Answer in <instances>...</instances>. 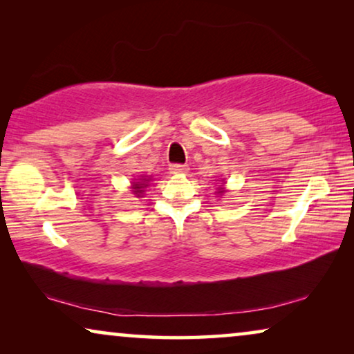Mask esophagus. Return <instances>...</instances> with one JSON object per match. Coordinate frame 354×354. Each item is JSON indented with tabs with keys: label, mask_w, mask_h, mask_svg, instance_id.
Listing matches in <instances>:
<instances>
[{
	"label": "esophagus",
	"mask_w": 354,
	"mask_h": 354,
	"mask_svg": "<svg viewBox=\"0 0 354 354\" xmlns=\"http://www.w3.org/2000/svg\"><path fill=\"white\" fill-rule=\"evenodd\" d=\"M169 171H171V174H187L188 167L183 166V164H172Z\"/></svg>",
	"instance_id": "34e87169"
}]
</instances>
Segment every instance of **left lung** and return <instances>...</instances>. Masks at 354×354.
Segmentation results:
<instances>
[{
    "label": "left lung",
    "mask_w": 354,
    "mask_h": 354,
    "mask_svg": "<svg viewBox=\"0 0 354 354\" xmlns=\"http://www.w3.org/2000/svg\"><path fill=\"white\" fill-rule=\"evenodd\" d=\"M221 183H222V185L217 187V192H216V193H217V195L222 196V195H224V193H225V188H224V183H225V182L221 180Z\"/></svg>",
    "instance_id": "8db88e82"
}]
</instances>
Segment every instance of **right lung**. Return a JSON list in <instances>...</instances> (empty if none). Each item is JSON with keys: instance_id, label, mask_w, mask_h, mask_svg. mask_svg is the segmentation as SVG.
Returning a JSON list of instances; mask_svg holds the SVG:
<instances>
[{"instance_id": "obj_1", "label": "right lung", "mask_w": 354, "mask_h": 354, "mask_svg": "<svg viewBox=\"0 0 354 354\" xmlns=\"http://www.w3.org/2000/svg\"><path fill=\"white\" fill-rule=\"evenodd\" d=\"M149 182H151V178L148 176H140V178H133L132 182V193L137 198H143V193H145V188H148Z\"/></svg>"}]
</instances>
